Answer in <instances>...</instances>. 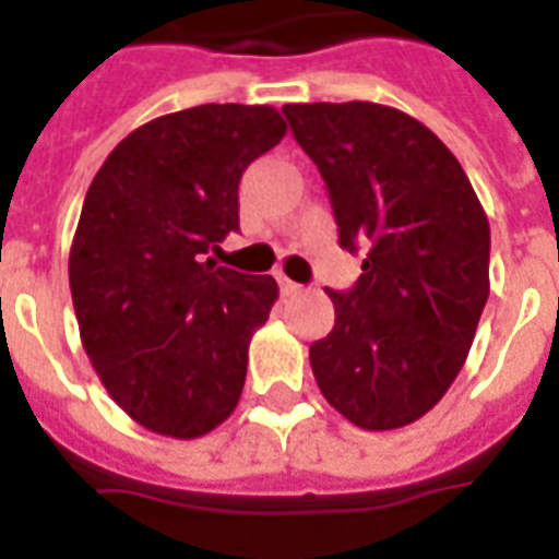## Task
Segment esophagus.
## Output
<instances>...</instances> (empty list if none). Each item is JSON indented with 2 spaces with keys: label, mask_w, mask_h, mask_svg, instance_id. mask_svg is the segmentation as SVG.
<instances>
[{
  "label": "esophagus",
  "mask_w": 559,
  "mask_h": 559,
  "mask_svg": "<svg viewBox=\"0 0 559 559\" xmlns=\"http://www.w3.org/2000/svg\"><path fill=\"white\" fill-rule=\"evenodd\" d=\"M278 284H281V293H284L287 298L301 296V293H305V287H301V284H296V281H289L287 275H278Z\"/></svg>",
  "instance_id": "1"
}]
</instances>
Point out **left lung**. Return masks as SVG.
Here are the masks:
<instances>
[{"mask_svg": "<svg viewBox=\"0 0 559 559\" xmlns=\"http://www.w3.org/2000/svg\"><path fill=\"white\" fill-rule=\"evenodd\" d=\"M340 226L362 249L336 324L310 345L324 400L359 429L424 417L459 377L490 296V223L450 147L417 118L371 100L287 104Z\"/></svg>", "mask_w": 559, "mask_h": 559, "instance_id": "left-lung-1", "label": "left lung"}]
</instances>
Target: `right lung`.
Instances as JSON below:
<instances>
[{"label": "right lung", "mask_w": 559, "mask_h": 559, "mask_svg": "<svg viewBox=\"0 0 559 559\" xmlns=\"http://www.w3.org/2000/svg\"><path fill=\"white\" fill-rule=\"evenodd\" d=\"M272 107L202 104L127 135L83 200L69 287L83 350L135 424L191 441L235 412L272 275L205 258L237 231V186L284 139Z\"/></svg>", "instance_id": "1"}]
</instances>
